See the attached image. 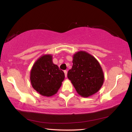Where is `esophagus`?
<instances>
[{"label": "esophagus", "instance_id": "obj_1", "mask_svg": "<svg viewBox=\"0 0 132 132\" xmlns=\"http://www.w3.org/2000/svg\"><path fill=\"white\" fill-rule=\"evenodd\" d=\"M64 72V74H65V77H67V71L66 70H65Z\"/></svg>", "mask_w": 132, "mask_h": 132}]
</instances>
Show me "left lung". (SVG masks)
<instances>
[{"mask_svg": "<svg viewBox=\"0 0 132 132\" xmlns=\"http://www.w3.org/2000/svg\"><path fill=\"white\" fill-rule=\"evenodd\" d=\"M67 77L80 96L88 97L97 93L104 82V73L98 61L85 51L73 55V66Z\"/></svg>", "mask_w": 132, "mask_h": 132, "instance_id": "1", "label": "left lung"}]
</instances>
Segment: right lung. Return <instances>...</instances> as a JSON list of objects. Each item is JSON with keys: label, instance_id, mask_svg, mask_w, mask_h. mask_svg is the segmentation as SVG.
Masks as SVG:
<instances>
[{"label": "right lung", "instance_id": "obj_1", "mask_svg": "<svg viewBox=\"0 0 132 132\" xmlns=\"http://www.w3.org/2000/svg\"><path fill=\"white\" fill-rule=\"evenodd\" d=\"M64 78V72L53 63L52 55L41 56L34 63L30 71L32 87L43 96L51 97L56 94Z\"/></svg>", "mask_w": 132, "mask_h": 132}]
</instances>
